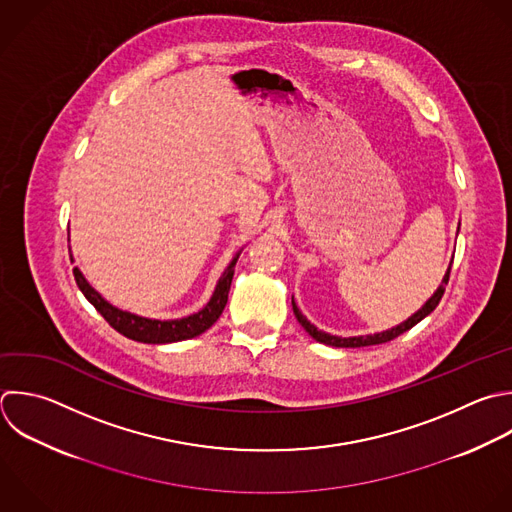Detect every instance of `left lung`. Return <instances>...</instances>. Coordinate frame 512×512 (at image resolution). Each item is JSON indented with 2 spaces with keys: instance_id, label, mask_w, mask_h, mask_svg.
<instances>
[{
  "instance_id": "obj_1",
  "label": "left lung",
  "mask_w": 512,
  "mask_h": 512,
  "mask_svg": "<svg viewBox=\"0 0 512 512\" xmlns=\"http://www.w3.org/2000/svg\"><path fill=\"white\" fill-rule=\"evenodd\" d=\"M450 268H452V262H450V266H448V270H446V274H444L440 286L436 288V292L424 302V306H422L418 312H414V314H412L408 320H404L402 324H398V326H394V328H390V330H384V332H376V334H368V336H350V338L332 336V334H328V332L318 330L314 324H310V322L306 320V316L298 310L294 298H292V310H294L296 320L302 324V328H304L316 342H322V344H326V346H336V348H360V346L384 344V342H390V340H394L396 336L408 332L412 326H416L422 318H426V316L438 306V302H440V298H442V294H444V288H446V284H448Z\"/></svg>"
}]
</instances>
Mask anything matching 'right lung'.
Segmentation results:
<instances>
[{"label": "right lung", "mask_w": 512, "mask_h": 512, "mask_svg": "<svg viewBox=\"0 0 512 512\" xmlns=\"http://www.w3.org/2000/svg\"><path fill=\"white\" fill-rule=\"evenodd\" d=\"M238 256H240V252L232 258V262L228 264V268L220 276L210 302L200 312L190 314L186 318H178V320H152V318H144V316H138V314H132V312H124V310L112 306L110 302H106L88 284V280L84 278V274L78 268H74V278H76L78 288L82 290V294L94 304V308L106 318V322L114 330H118L120 334H124L130 340H136V342L168 344V342H180V340L194 338V336L206 332L220 318V314L224 312V306L228 302V292H230V284H232L234 266H236Z\"/></svg>", "instance_id": "right-lung-1"}]
</instances>
